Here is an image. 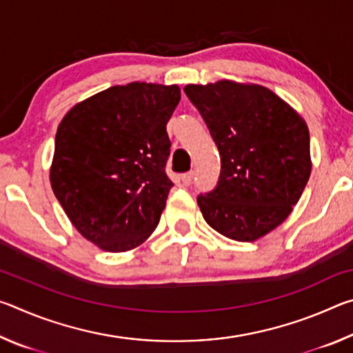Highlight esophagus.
<instances>
[{
	"label": "esophagus",
	"mask_w": 353,
	"mask_h": 353,
	"mask_svg": "<svg viewBox=\"0 0 353 353\" xmlns=\"http://www.w3.org/2000/svg\"><path fill=\"white\" fill-rule=\"evenodd\" d=\"M193 177H194L193 171H188V172H185V174L181 176L183 185H191V182H193Z\"/></svg>",
	"instance_id": "34e87169"
}]
</instances>
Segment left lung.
Here are the masks:
<instances>
[{"label":"left lung","instance_id":"8db88e82","mask_svg":"<svg viewBox=\"0 0 353 353\" xmlns=\"http://www.w3.org/2000/svg\"><path fill=\"white\" fill-rule=\"evenodd\" d=\"M183 92L221 155L216 187L198 196L202 216L230 240H259L288 218L308 182L307 123L261 85L219 81Z\"/></svg>","mask_w":353,"mask_h":353}]
</instances>
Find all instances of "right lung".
<instances>
[{"label":"right lung","instance_id":"right-lung-1","mask_svg":"<svg viewBox=\"0 0 353 353\" xmlns=\"http://www.w3.org/2000/svg\"><path fill=\"white\" fill-rule=\"evenodd\" d=\"M177 85L130 82L76 104L59 124L51 187L71 223L107 252L146 241L172 182L166 123Z\"/></svg>","mask_w":353,"mask_h":353}]
</instances>
